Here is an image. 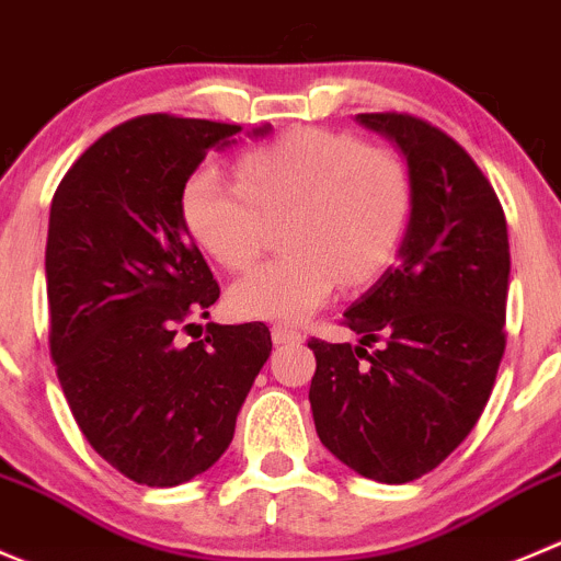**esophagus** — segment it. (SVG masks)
Returning <instances> with one entry per match:
<instances>
[{"label": "esophagus", "instance_id": "esophagus-1", "mask_svg": "<svg viewBox=\"0 0 561 561\" xmlns=\"http://www.w3.org/2000/svg\"><path fill=\"white\" fill-rule=\"evenodd\" d=\"M271 340H274V345H293V342H301V331L290 329V325H274Z\"/></svg>", "mask_w": 561, "mask_h": 561}]
</instances>
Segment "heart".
Here are the masks:
<instances>
[{
    "label": "heart",
    "instance_id": "b5f03b06",
    "mask_svg": "<svg viewBox=\"0 0 561 561\" xmlns=\"http://www.w3.org/2000/svg\"><path fill=\"white\" fill-rule=\"evenodd\" d=\"M236 182L210 167L183 181L178 210L192 241L221 268L260 257L268 221H282V249L230 290L232 312L301 323L336 285L373 282L394 260L413 188L408 167L351 134L296 128L236 159Z\"/></svg>",
    "mask_w": 561,
    "mask_h": 561
}]
</instances>
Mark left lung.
Segmentation results:
<instances>
[{"instance_id":"obj_1","label":"left lung","mask_w":561,"mask_h":561,"mask_svg":"<svg viewBox=\"0 0 561 561\" xmlns=\"http://www.w3.org/2000/svg\"><path fill=\"white\" fill-rule=\"evenodd\" d=\"M389 136L411 175V221L397 263L351 304L362 340H309L320 442L367 480L402 485L436 469L485 411L504 356L507 219L469 153L413 114H358ZM373 341L381 345L367 352Z\"/></svg>"}]
</instances>
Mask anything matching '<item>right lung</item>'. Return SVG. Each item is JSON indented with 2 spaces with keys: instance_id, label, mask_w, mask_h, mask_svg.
<instances>
[{
  "instance_id": "obj_1",
  "label": "right lung",
  "mask_w": 561,
  "mask_h": 561,
  "mask_svg": "<svg viewBox=\"0 0 561 561\" xmlns=\"http://www.w3.org/2000/svg\"><path fill=\"white\" fill-rule=\"evenodd\" d=\"M238 130L142 114L90 145L51 199L46 293L59 386L90 447L139 485L175 488L208 471L268 362L265 323H208L205 340L175 342L219 298L178 197Z\"/></svg>"
}]
</instances>
